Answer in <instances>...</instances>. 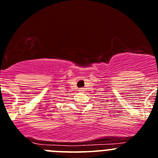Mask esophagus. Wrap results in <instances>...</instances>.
<instances>
[{"label":"esophagus","instance_id":"1","mask_svg":"<svg viewBox=\"0 0 158 158\" xmlns=\"http://www.w3.org/2000/svg\"><path fill=\"white\" fill-rule=\"evenodd\" d=\"M83 88H80V89H79V92H83Z\"/></svg>","mask_w":158,"mask_h":158}]
</instances>
